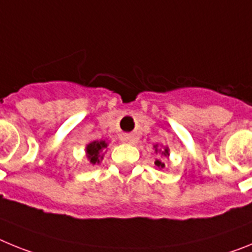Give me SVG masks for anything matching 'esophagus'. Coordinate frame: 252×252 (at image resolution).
<instances>
[{
    "label": "esophagus",
    "instance_id": "34e87169",
    "mask_svg": "<svg viewBox=\"0 0 252 252\" xmlns=\"http://www.w3.org/2000/svg\"><path fill=\"white\" fill-rule=\"evenodd\" d=\"M121 141L122 142H131V141H133V139H132V136H130V135H122Z\"/></svg>",
    "mask_w": 252,
    "mask_h": 252
}]
</instances>
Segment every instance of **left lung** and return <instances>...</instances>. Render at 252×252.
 <instances>
[{
    "mask_svg": "<svg viewBox=\"0 0 252 252\" xmlns=\"http://www.w3.org/2000/svg\"><path fill=\"white\" fill-rule=\"evenodd\" d=\"M154 149H155V154H159L161 158L165 157V159H169L170 153H169L168 146H159V144H157V145H154ZM155 165L159 169H164L165 168V161L161 159H157L155 160Z\"/></svg>",
    "mask_w": 252,
    "mask_h": 252,
    "instance_id": "obj_1",
    "label": "left lung"
}]
</instances>
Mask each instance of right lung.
<instances>
[{"instance_id":"right-lung-1","label":"right lung","mask_w":252,"mask_h":252,"mask_svg":"<svg viewBox=\"0 0 252 252\" xmlns=\"http://www.w3.org/2000/svg\"><path fill=\"white\" fill-rule=\"evenodd\" d=\"M107 146H108V144L104 140H99V141L94 140L86 146V157L92 165L99 164L102 161Z\"/></svg>"}]
</instances>
